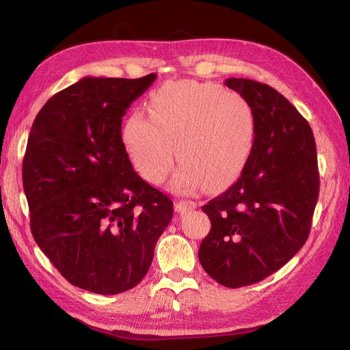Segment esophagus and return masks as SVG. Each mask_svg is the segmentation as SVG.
Returning a JSON list of instances; mask_svg holds the SVG:
<instances>
[{
	"label": "esophagus",
	"mask_w": 350,
	"mask_h": 350,
	"mask_svg": "<svg viewBox=\"0 0 350 350\" xmlns=\"http://www.w3.org/2000/svg\"><path fill=\"white\" fill-rule=\"evenodd\" d=\"M197 208V203L196 201H188V200H179L178 203L175 204V210L178 211L179 215H185L188 213L189 210Z\"/></svg>",
	"instance_id": "esophagus-1"
}]
</instances>
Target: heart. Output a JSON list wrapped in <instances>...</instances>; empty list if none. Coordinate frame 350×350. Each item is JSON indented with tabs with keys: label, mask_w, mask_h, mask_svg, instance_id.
<instances>
[{
	"label": "heart",
	"mask_w": 350,
	"mask_h": 350,
	"mask_svg": "<svg viewBox=\"0 0 350 350\" xmlns=\"http://www.w3.org/2000/svg\"><path fill=\"white\" fill-rule=\"evenodd\" d=\"M146 116L126 115L121 139L134 169L147 183L162 184L175 154L181 169L171 189L191 194L234 183L248 163L256 142V118L242 94L211 83L172 81L152 92Z\"/></svg>",
	"instance_id": "b5f03b06"
}]
</instances>
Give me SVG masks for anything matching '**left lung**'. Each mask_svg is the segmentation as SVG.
<instances>
[{"instance_id": "1", "label": "left lung", "mask_w": 350, "mask_h": 350, "mask_svg": "<svg viewBox=\"0 0 350 350\" xmlns=\"http://www.w3.org/2000/svg\"><path fill=\"white\" fill-rule=\"evenodd\" d=\"M225 84L251 105L256 142L238 181L201 207L211 229L198 258L210 278L235 289L266 279L304 247L320 175L311 126L283 94L248 79Z\"/></svg>"}]
</instances>
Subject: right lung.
<instances>
[{"instance_id": "obj_1", "label": "right lung", "mask_w": 350, "mask_h": 350, "mask_svg": "<svg viewBox=\"0 0 350 350\" xmlns=\"http://www.w3.org/2000/svg\"><path fill=\"white\" fill-rule=\"evenodd\" d=\"M156 80L84 77L36 115L23 159L30 230L71 284L99 295L133 289L149 271L174 203L139 176L121 124Z\"/></svg>"}]
</instances>
